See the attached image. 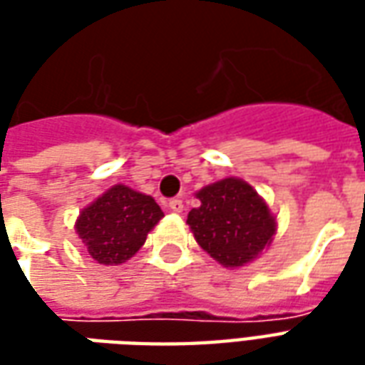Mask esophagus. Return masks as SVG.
I'll return each instance as SVG.
<instances>
[{"label": "esophagus", "instance_id": "esophagus-1", "mask_svg": "<svg viewBox=\"0 0 365 365\" xmlns=\"http://www.w3.org/2000/svg\"><path fill=\"white\" fill-rule=\"evenodd\" d=\"M168 207H170V211H174V213H182V211H183V201H182V199H170Z\"/></svg>", "mask_w": 365, "mask_h": 365}]
</instances>
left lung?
<instances>
[{
  "mask_svg": "<svg viewBox=\"0 0 365 365\" xmlns=\"http://www.w3.org/2000/svg\"><path fill=\"white\" fill-rule=\"evenodd\" d=\"M197 197L201 205L191 209L187 225L199 246L219 264L245 266L272 242L275 219L246 182L227 178L203 187Z\"/></svg>",
  "mask_w": 365,
  "mask_h": 365,
  "instance_id": "8db88e82",
  "label": "left lung"
}]
</instances>
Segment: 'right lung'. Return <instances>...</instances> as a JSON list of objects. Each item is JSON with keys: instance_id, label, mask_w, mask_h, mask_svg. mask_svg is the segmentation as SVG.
Instances as JSON below:
<instances>
[{"instance_id": "right-lung-1", "label": "right lung", "mask_w": 365, "mask_h": 365, "mask_svg": "<svg viewBox=\"0 0 365 365\" xmlns=\"http://www.w3.org/2000/svg\"><path fill=\"white\" fill-rule=\"evenodd\" d=\"M162 217V209L150 195L119 183L83 209L76 230L93 260L117 266L140 250Z\"/></svg>"}]
</instances>
